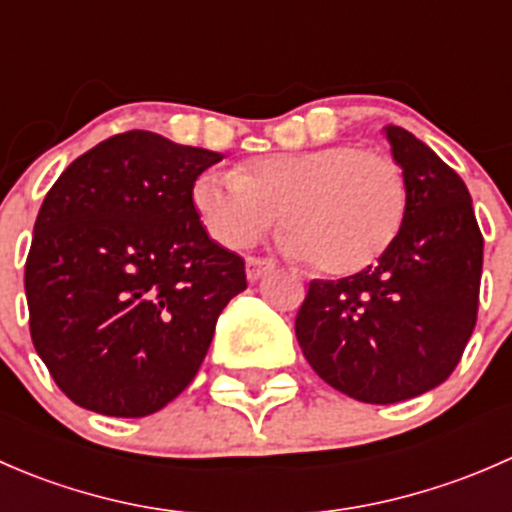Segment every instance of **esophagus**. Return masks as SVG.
<instances>
[{"mask_svg": "<svg viewBox=\"0 0 512 512\" xmlns=\"http://www.w3.org/2000/svg\"><path fill=\"white\" fill-rule=\"evenodd\" d=\"M272 267H275V262H272V260H262V257H247V262H245L247 280H250V282L260 280V277L267 275Z\"/></svg>", "mask_w": 512, "mask_h": 512, "instance_id": "obj_1", "label": "esophagus"}]
</instances>
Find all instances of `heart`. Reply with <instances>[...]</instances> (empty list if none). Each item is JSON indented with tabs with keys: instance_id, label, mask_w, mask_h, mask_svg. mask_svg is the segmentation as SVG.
Returning <instances> with one entry per match:
<instances>
[{
	"instance_id": "heart-1",
	"label": "heart",
	"mask_w": 512,
	"mask_h": 512,
	"mask_svg": "<svg viewBox=\"0 0 512 512\" xmlns=\"http://www.w3.org/2000/svg\"><path fill=\"white\" fill-rule=\"evenodd\" d=\"M193 208L208 235L240 250L280 220L282 247L327 275L379 260L399 235L406 183L399 165L352 143L265 153L232 173L198 175Z\"/></svg>"
}]
</instances>
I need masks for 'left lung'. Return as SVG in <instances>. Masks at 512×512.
I'll list each match as a JSON object with an SVG mask.
<instances>
[{
	"instance_id": "1",
	"label": "left lung",
	"mask_w": 512,
	"mask_h": 512,
	"mask_svg": "<svg viewBox=\"0 0 512 512\" xmlns=\"http://www.w3.org/2000/svg\"><path fill=\"white\" fill-rule=\"evenodd\" d=\"M404 173L406 215L376 265L314 280L294 322L304 359L342 394L396 404L436 389L478 317L483 235L453 168L401 126H386Z\"/></svg>"
}]
</instances>
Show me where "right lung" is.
<instances>
[{
  "label": "right lung",
  "mask_w": 512,
  "mask_h": 512,
  "mask_svg": "<svg viewBox=\"0 0 512 512\" xmlns=\"http://www.w3.org/2000/svg\"><path fill=\"white\" fill-rule=\"evenodd\" d=\"M223 156L151 131L106 138L41 203L24 270L56 386L103 416L156 414L198 374L245 260L210 240L193 183Z\"/></svg>",
  "instance_id": "add662e5"
}]
</instances>
